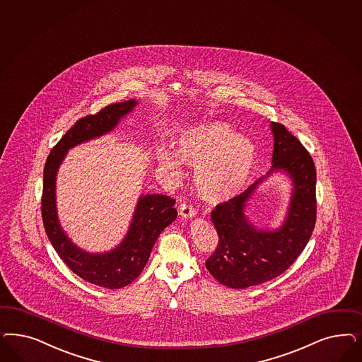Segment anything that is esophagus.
<instances>
[{
	"label": "esophagus",
	"instance_id": "obj_1",
	"mask_svg": "<svg viewBox=\"0 0 362 362\" xmlns=\"http://www.w3.org/2000/svg\"><path fill=\"white\" fill-rule=\"evenodd\" d=\"M178 214H180L181 218L190 220V218H193L196 216V210L189 204H181L180 205V210H178Z\"/></svg>",
	"mask_w": 362,
	"mask_h": 362
}]
</instances>
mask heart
I'll list each match as a JSON object with an SVG mask.
<instances>
[{
	"mask_svg": "<svg viewBox=\"0 0 362 362\" xmlns=\"http://www.w3.org/2000/svg\"><path fill=\"white\" fill-rule=\"evenodd\" d=\"M175 148L160 146L157 163L172 177H178L181 161L194 169V187L199 197L220 204L238 196L246 187L256 163V146L244 134L222 121H210L182 129Z\"/></svg>",
	"mask_w": 362,
	"mask_h": 362,
	"instance_id": "b5f03b06",
	"label": "heart"
}]
</instances>
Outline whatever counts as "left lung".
<instances>
[{
	"instance_id": "obj_1",
	"label": "left lung",
	"mask_w": 362,
	"mask_h": 362,
	"mask_svg": "<svg viewBox=\"0 0 362 362\" xmlns=\"http://www.w3.org/2000/svg\"><path fill=\"white\" fill-rule=\"evenodd\" d=\"M272 168L240 196L216 206L210 220L218 245L206 259L222 285L244 289L280 276L308 244L315 223V168L303 144L281 124L270 122ZM274 174L285 175L293 189L286 216L276 228L257 224L248 214L256 189Z\"/></svg>"
}]
</instances>
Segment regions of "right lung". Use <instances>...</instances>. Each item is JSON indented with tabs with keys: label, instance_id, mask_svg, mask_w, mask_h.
<instances>
[{
	"label": "right lung",
	"instance_id": "1",
	"mask_svg": "<svg viewBox=\"0 0 362 362\" xmlns=\"http://www.w3.org/2000/svg\"><path fill=\"white\" fill-rule=\"evenodd\" d=\"M137 105L139 101L128 100L78 119L52 149L44 169L42 220L49 241L73 273L106 289L124 288L140 276L158 235L177 217L175 201L163 194H141L121 243L110 250L95 253L74 244L61 225L56 197L57 175L70 149L112 133Z\"/></svg>",
	"mask_w": 362,
	"mask_h": 362
}]
</instances>
